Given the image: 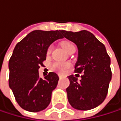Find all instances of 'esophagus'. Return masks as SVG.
<instances>
[{
    "mask_svg": "<svg viewBox=\"0 0 121 121\" xmlns=\"http://www.w3.org/2000/svg\"><path fill=\"white\" fill-rule=\"evenodd\" d=\"M58 76H59V78H62V77H63V75H61V74H59V75H58Z\"/></svg>",
    "mask_w": 121,
    "mask_h": 121,
    "instance_id": "esophagus-1",
    "label": "esophagus"
}]
</instances>
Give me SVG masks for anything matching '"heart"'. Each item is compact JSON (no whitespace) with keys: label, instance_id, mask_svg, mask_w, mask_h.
I'll return each instance as SVG.
<instances>
[{"label":"heart","instance_id":"b5f03b06","mask_svg":"<svg viewBox=\"0 0 121 121\" xmlns=\"http://www.w3.org/2000/svg\"><path fill=\"white\" fill-rule=\"evenodd\" d=\"M62 48L66 51L69 52L71 48H75L74 45L70 43V42H63L61 43ZM51 50V47H50L48 50V53H50ZM70 67V63H62V62H56L51 65V69L54 71L58 73H64L67 71Z\"/></svg>","mask_w":121,"mask_h":121}]
</instances>
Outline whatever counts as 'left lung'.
<instances>
[{"label": "left lung", "mask_w": 121, "mask_h": 121, "mask_svg": "<svg viewBox=\"0 0 121 121\" xmlns=\"http://www.w3.org/2000/svg\"><path fill=\"white\" fill-rule=\"evenodd\" d=\"M62 35L77 46L75 72L84 73L80 81L73 75L68 76L70 85L66 92L69 102L77 110L93 109L107 96L112 78L110 58L105 45L86 30L77 32L63 30Z\"/></svg>", "instance_id": "left-lung-1"}]
</instances>
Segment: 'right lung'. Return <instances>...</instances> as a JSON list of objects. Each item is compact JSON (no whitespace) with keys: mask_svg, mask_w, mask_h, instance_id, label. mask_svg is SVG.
I'll return each mask as SVG.
<instances>
[{"mask_svg":"<svg viewBox=\"0 0 121 121\" xmlns=\"http://www.w3.org/2000/svg\"><path fill=\"white\" fill-rule=\"evenodd\" d=\"M62 38L61 30H35L16 45L9 62V83L16 102L24 110L35 112L49 105L59 77L50 72L42 78L38 70L46 59L49 46Z\"/></svg>","mask_w":121,"mask_h":121,"instance_id":"obj_1","label":"right lung"}]
</instances>
